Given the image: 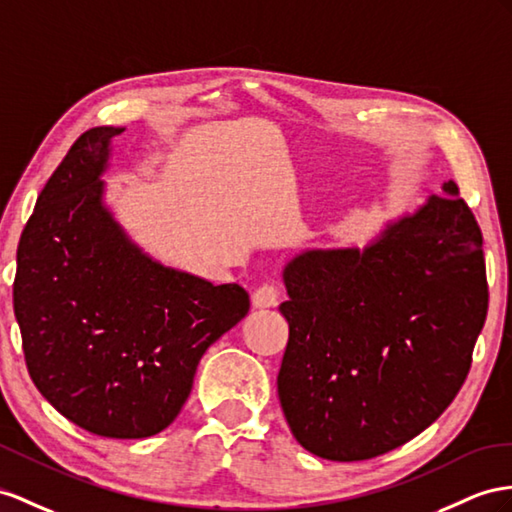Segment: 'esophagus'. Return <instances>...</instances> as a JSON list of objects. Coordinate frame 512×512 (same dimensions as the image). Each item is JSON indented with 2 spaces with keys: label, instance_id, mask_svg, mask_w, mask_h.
Wrapping results in <instances>:
<instances>
[{
  "label": "esophagus",
  "instance_id": "obj_1",
  "mask_svg": "<svg viewBox=\"0 0 512 512\" xmlns=\"http://www.w3.org/2000/svg\"><path fill=\"white\" fill-rule=\"evenodd\" d=\"M279 296H281V290L277 285L272 283H264L259 285L257 290L253 292V307L257 309H268V307H277L279 305Z\"/></svg>",
  "mask_w": 512,
  "mask_h": 512
}]
</instances>
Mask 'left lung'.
<instances>
[{
    "instance_id": "left-lung-1",
    "label": "left lung",
    "mask_w": 512,
    "mask_h": 512,
    "mask_svg": "<svg viewBox=\"0 0 512 512\" xmlns=\"http://www.w3.org/2000/svg\"><path fill=\"white\" fill-rule=\"evenodd\" d=\"M376 238L287 261L290 339L277 378L292 435L350 463L411 441L448 409L487 320L482 233L458 186Z\"/></svg>"
}]
</instances>
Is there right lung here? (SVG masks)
Returning a JSON list of instances; mask_svg holds the SVG:
<instances>
[{"mask_svg": "<svg viewBox=\"0 0 512 512\" xmlns=\"http://www.w3.org/2000/svg\"><path fill=\"white\" fill-rule=\"evenodd\" d=\"M121 131L88 129L49 177L21 233L12 298L43 398L93 435L142 439L173 424L205 350L251 300L131 242L101 179Z\"/></svg>", "mask_w": 512, "mask_h": 512, "instance_id": "right-lung-1", "label": "right lung"}]
</instances>
